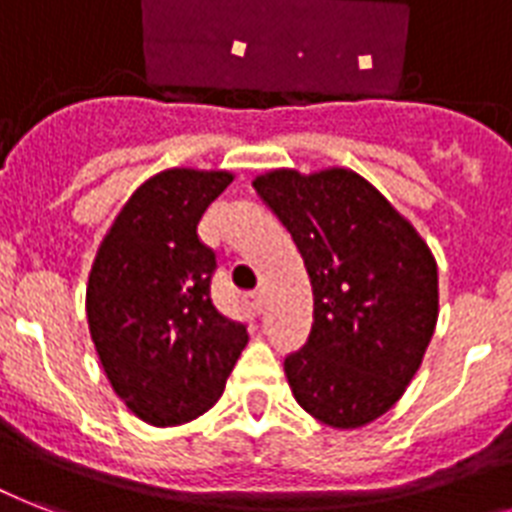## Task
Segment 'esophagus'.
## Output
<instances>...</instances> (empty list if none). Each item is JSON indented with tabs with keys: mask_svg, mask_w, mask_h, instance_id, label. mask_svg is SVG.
<instances>
[{
	"mask_svg": "<svg viewBox=\"0 0 512 512\" xmlns=\"http://www.w3.org/2000/svg\"><path fill=\"white\" fill-rule=\"evenodd\" d=\"M244 300H247V305H249V308H252V311L263 313V308H265V295H263V292H252V295H247V297H244Z\"/></svg>",
	"mask_w": 512,
	"mask_h": 512,
	"instance_id": "34e87169",
	"label": "esophagus"
}]
</instances>
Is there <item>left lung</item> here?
<instances>
[{"label":"left lung","mask_w":512,"mask_h":512,"mask_svg":"<svg viewBox=\"0 0 512 512\" xmlns=\"http://www.w3.org/2000/svg\"><path fill=\"white\" fill-rule=\"evenodd\" d=\"M252 185L311 276V335L284 361L289 388L324 425H369L404 396L436 332V257L353 170H271Z\"/></svg>","instance_id":"1"}]
</instances>
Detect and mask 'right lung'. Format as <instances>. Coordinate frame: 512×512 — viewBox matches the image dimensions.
Returning <instances> with one entry per match:
<instances>
[{
    "mask_svg": "<svg viewBox=\"0 0 512 512\" xmlns=\"http://www.w3.org/2000/svg\"><path fill=\"white\" fill-rule=\"evenodd\" d=\"M231 180L228 170L156 172L92 260L84 305L100 366L124 406L156 428L212 409L249 342L247 327L212 305L215 252L196 233Z\"/></svg>",
    "mask_w": 512,
    "mask_h": 512,
    "instance_id": "1",
    "label": "right lung"
}]
</instances>
